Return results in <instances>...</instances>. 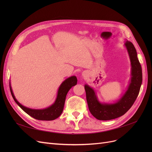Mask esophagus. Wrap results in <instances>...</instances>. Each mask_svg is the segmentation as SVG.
Here are the masks:
<instances>
[{
  "instance_id": "1",
  "label": "esophagus",
  "mask_w": 152,
  "mask_h": 152,
  "mask_svg": "<svg viewBox=\"0 0 152 152\" xmlns=\"http://www.w3.org/2000/svg\"><path fill=\"white\" fill-rule=\"evenodd\" d=\"M87 75H88V74H87V72H85V71L82 72V76L83 77H84V78H86L87 76Z\"/></svg>"
}]
</instances>
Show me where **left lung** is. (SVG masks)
I'll return each mask as SVG.
<instances>
[{"mask_svg":"<svg viewBox=\"0 0 152 152\" xmlns=\"http://www.w3.org/2000/svg\"><path fill=\"white\" fill-rule=\"evenodd\" d=\"M131 65V78L127 91L117 102L103 103L98 99L94 89L86 84V99L91 113L100 121H109L121 117L134 104L138 96L142 84V69L137 59L136 50L132 42L127 40L124 44Z\"/></svg>","mask_w":152,"mask_h":152,"instance_id":"1","label":"left lung"}]
</instances>
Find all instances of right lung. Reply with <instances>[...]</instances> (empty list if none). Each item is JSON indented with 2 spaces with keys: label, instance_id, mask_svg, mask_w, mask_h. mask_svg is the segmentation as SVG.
<instances>
[{
  "label": "right lung",
  "instance_id": "add662e5",
  "mask_svg": "<svg viewBox=\"0 0 152 152\" xmlns=\"http://www.w3.org/2000/svg\"><path fill=\"white\" fill-rule=\"evenodd\" d=\"M77 83V79L75 76H72L64 80L59 86L57 97L54 103L50 107L44 109H31L27 108L22 105L18 102L12 90L11 84L10 83L11 93L14 100L17 104L25 112L28 114L30 116L40 121H53L54 119L58 118L61 115L63 112L64 104H65L66 96L69 91L73 86H74Z\"/></svg>",
  "mask_w": 152,
  "mask_h": 152
}]
</instances>
